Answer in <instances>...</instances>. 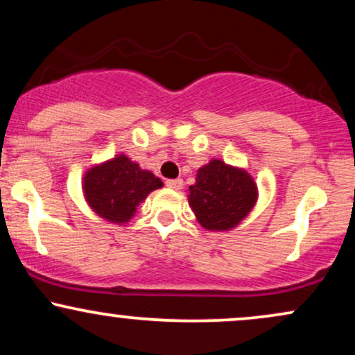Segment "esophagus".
Masks as SVG:
<instances>
[{
    "mask_svg": "<svg viewBox=\"0 0 355 355\" xmlns=\"http://www.w3.org/2000/svg\"><path fill=\"white\" fill-rule=\"evenodd\" d=\"M165 185L172 190H180L183 187V180L182 178H170V180L165 182Z\"/></svg>",
    "mask_w": 355,
    "mask_h": 355,
    "instance_id": "obj_1",
    "label": "esophagus"
}]
</instances>
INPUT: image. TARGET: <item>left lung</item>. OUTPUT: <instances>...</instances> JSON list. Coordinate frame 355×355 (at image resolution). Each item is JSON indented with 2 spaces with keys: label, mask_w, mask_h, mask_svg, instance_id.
Masks as SVG:
<instances>
[{
  "label": "left lung",
  "mask_w": 355,
  "mask_h": 355,
  "mask_svg": "<svg viewBox=\"0 0 355 355\" xmlns=\"http://www.w3.org/2000/svg\"><path fill=\"white\" fill-rule=\"evenodd\" d=\"M189 190L191 210L209 230L235 227L257 200V187L250 175L220 160L202 166Z\"/></svg>",
  "instance_id": "left-lung-1"
}]
</instances>
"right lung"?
I'll return each mask as SVG.
<instances>
[{"label": "right lung", "mask_w": 355, "mask_h": 355, "mask_svg": "<svg viewBox=\"0 0 355 355\" xmlns=\"http://www.w3.org/2000/svg\"><path fill=\"white\" fill-rule=\"evenodd\" d=\"M164 185L152 172L141 170L125 155L93 166L85 175V197L100 217L115 223L128 222L146 195Z\"/></svg>", "instance_id": "add662e5"}]
</instances>
